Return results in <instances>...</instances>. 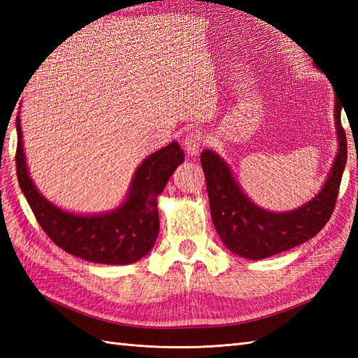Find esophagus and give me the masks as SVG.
<instances>
[{
	"mask_svg": "<svg viewBox=\"0 0 358 358\" xmlns=\"http://www.w3.org/2000/svg\"><path fill=\"white\" fill-rule=\"evenodd\" d=\"M201 143H203V135L200 132V129H192V131L185 136V141H183V148L186 150V154L191 157L199 154L201 149Z\"/></svg>",
	"mask_w": 358,
	"mask_h": 358,
	"instance_id": "obj_1",
	"label": "esophagus"
}]
</instances>
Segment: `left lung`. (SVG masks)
I'll return each mask as SVG.
<instances>
[{
  "instance_id": "8db88e82",
  "label": "left lung",
  "mask_w": 358,
  "mask_h": 358,
  "mask_svg": "<svg viewBox=\"0 0 358 358\" xmlns=\"http://www.w3.org/2000/svg\"><path fill=\"white\" fill-rule=\"evenodd\" d=\"M341 101L336 95L334 120L338 152L323 187L313 200L287 212L266 210L249 199L232 175L231 166L212 149L201 152L212 222L223 245L248 260H260L310 240L328 223L340 189L348 146L341 127ZM345 109V108H343Z\"/></svg>"
}]
</instances>
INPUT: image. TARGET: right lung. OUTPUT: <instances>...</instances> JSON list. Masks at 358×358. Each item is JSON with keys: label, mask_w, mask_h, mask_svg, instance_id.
Wrapping results in <instances>:
<instances>
[{"label": "right lung", "mask_w": 358, "mask_h": 358, "mask_svg": "<svg viewBox=\"0 0 358 358\" xmlns=\"http://www.w3.org/2000/svg\"><path fill=\"white\" fill-rule=\"evenodd\" d=\"M17 175L22 194L38 223L57 246L83 260L100 264H131L149 254L159 231L158 195L173 171L185 162L177 141L149 155L136 167L124 201L101 214H73L58 208L38 191L30 178L17 117Z\"/></svg>", "instance_id": "1"}]
</instances>
